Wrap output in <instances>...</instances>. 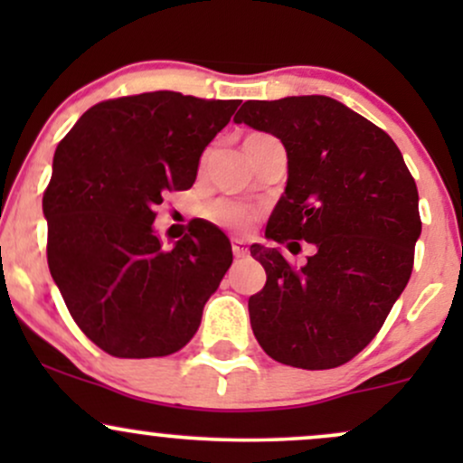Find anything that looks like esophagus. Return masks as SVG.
Instances as JSON below:
<instances>
[{
	"label": "esophagus",
	"instance_id": "obj_1",
	"mask_svg": "<svg viewBox=\"0 0 463 463\" xmlns=\"http://www.w3.org/2000/svg\"><path fill=\"white\" fill-rule=\"evenodd\" d=\"M232 254H235L237 259L248 257V246L243 241H239V239H235V241H232Z\"/></svg>",
	"mask_w": 463,
	"mask_h": 463
}]
</instances>
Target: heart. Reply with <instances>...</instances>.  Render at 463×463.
I'll list each match as a JSON object with an SVG mask.
<instances>
[{"mask_svg": "<svg viewBox=\"0 0 463 463\" xmlns=\"http://www.w3.org/2000/svg\"><path fill=\"white\" fill-rule=\"evenodd\" d=\"M204 215L206 220H211L217 226L241 232L252 224L257 211H254V206L246 204V202L222 198V200L211 202V204L204 209Z\"/></svg>", "mask_w": 463, "mask_h": 463, "instance_id": "b5f03b06", "label": "heart"}]
</instances>
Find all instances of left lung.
<instances>
[{"instance_id": "obj_1", "label": "left lung", "mask_w": 463, "mask_h": 463, "mask_svg": "<svg viewBox=\"0 0 463 463\" xmlns=\"http://www.w3.org/2000/svg\"><path fill=\"white\" fill-rule=\"evenodd\" d=\"M235 121L287 152L265 237L316 246L300 268L279 248L250 246L268 274L248 300L254 337L285 365L337 368L374 339L409 283L422 231L416 180L387 132L326 95L250 99Z\"/></svg>"}]
</instances>
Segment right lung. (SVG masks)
I'll list each match as a JSON object with an SVG mask.
<instances>
[{"mask_svg":"<svg viewBox=\"0 0 463 463\" xmlns=\"http://www.w3.org/2000/svg\"><path fill=\"white\" fill-rule=\"evenodd\" d=\"M239 99L154 91L91 106L58 143L43 195L47 263L71 317L113 357L176 353L232 263L220 228L163 248L154 209L195 183Z\"/></svg>","mask_w":463,"mask_h":463,"instance_id":"right-lung-1","label":"right lung"}]
</instances>
